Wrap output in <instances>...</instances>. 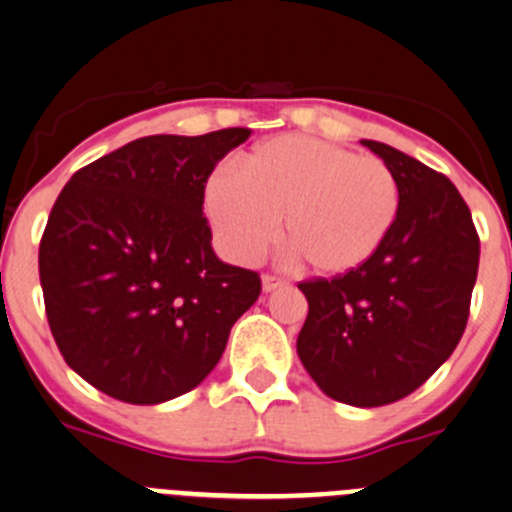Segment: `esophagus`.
<instances>
[{
    "label": "esophagus",
    "instance_id": "esophagus-1",
    "mask_svg": "<svg viewBox=\"0 0 512 512\" xmlns=\"http://www.w3.org/2000/svg\"><path fill=\"white\" fill-rule=\"evenodd\" d=\"M285 285H287V282L282 280V277H277V275L262 277V289H265V292H275V289H282Z\"/></svg>",
    "mask_w": 512,
    "mask_h": 512
}]
</instances>
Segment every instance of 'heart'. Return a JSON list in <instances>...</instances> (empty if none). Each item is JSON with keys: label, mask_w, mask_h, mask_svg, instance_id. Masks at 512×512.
<instances>
[{"label": "heart", "mask_w": 512, "mask_h": 512, "mask_svg": "<svg viewBox=\"0 0 512 512\" xmlns=\"http://www.w3.org/2000/svg\"><path fill=\"white\" fill-rule=\"evenodd\" d=\"M396 178L384 160L354 156L309 136L262 141L205 185V213L220 245L252 262L280 235L317 275L364 265L394 225Z\"/></svg>", "instance_id": "b5f03b06"}]
</instances>
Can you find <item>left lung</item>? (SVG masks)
Returning a JSON list of instances; mask_svg holds the SVG:
<instances>
[{
	"label": "left lung",
	"instance_id": "1",
	"mask_svg": "<svg viewBox=\"0 0 512 512\" xmlns=\"http://www.w3.org/2000/svg\"><path fill=\"white\" fill-rule=\"evenodd\" d=\"M361 146L394 173V225L361 267L299 285L309 312L297 354L329 399L371 409L416 391L461 342L480 242L446 175L386 143Z\"/></svg>",
	"mask_w": 512,
	"mask_h": 512
}]
</instances>
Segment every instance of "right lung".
Wrapping results in <instances>:
<instances>
[{"mask_svg":"<svg viewBox=\"0 0 512 512\" xmlns=\"http://www.w3.org/2000/svg\"><path fill=\"white\" fill-rule=\"evenodd\" d=\"M247 128L146 136L71 175L39 245L46 317L66 364L118 401L163 404L200 384L260 277L227 265L205 183Z\"/></svg>","mask_w":512,"mask_h":512,"instance_id":"obj_1","label":"right lung"}]
</instances>
